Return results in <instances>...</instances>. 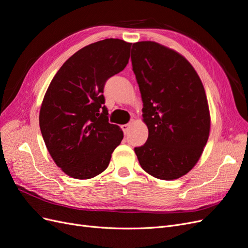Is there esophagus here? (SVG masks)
I'll return each instance as SVG.
<instances>
[{"label":"esophagus","instance_id":"34e87169","mask_svg":"<svg viewBox=\"0 0 248 248\" xmlns=\"http://www.w3.org/2000/svg\"><path fill=\"white\" fill-rule=\"evenodd\" d=\"M129 127H130V124H124V125H122V126H121V128H122V130H123L124 134H126V133H127V131H128Z\"/></svg>","mask_w":248,"mask_h":248}]
</instances>
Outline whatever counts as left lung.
Segmentation results:
<instances>
[{
	"label": "left lung",
	"mask_w": 248,
	"mask_h": 248,
	"mask_svg": "<svg viewBox=\"0 0 248 248\" xmlns=\"http://www.w3.org/2000/svg\"><path fill=\"white\" fill-rule=\"evenodd\" d=\"M131 62L149 130L147 141L134 152L148 174L178 179L196 166L209 138L204 86L182 55L154 41L133 43Z\"/></svg>",
	"instance_id": "left-lung-1"
}]
</instances>
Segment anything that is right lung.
I'll return each instance as SVG.
<instances>
[{"label":"right lung","mask_w":248,"mask_h":248,"mask_svg":"<svg viewBox=\"0 0 248 248\" xmlns=\"http://www.w3.org/2000/svg\"><path fill=\"white\" fill-rule=\"evenodd\" d=\"M131 43L104 39L82 47L62 65L44 95L39 125L57 166L74 179L106 170L123 131L108 122L106 81L128 63Z\"/></svg>","instance_id":"obj_1"}]
</instances>
